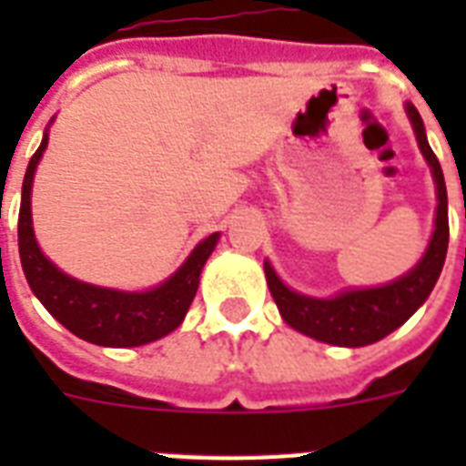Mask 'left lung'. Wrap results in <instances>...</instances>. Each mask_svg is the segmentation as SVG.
<instances>
[{
    "label": "left lung",
    "mask_w": 466,
    "mask_h": 466,
    "mask_svg": "<svg viewBox=\"0 0 466 466\" xmlns=\"http://www.w3.org/2000/svg\"><path fill=\"white\" fill-rule=\"evenodd\" d=\"M406 116L411 120L413 133L419 140L420 155L428 161L435 181V229L428 241L426 254L397 280L377 288H358V290H343L333 298H311L292 290L278 278L268 261H263L266 280H268L270 295L276 299L280 317L285 324L295 331L305 333L309 339L331 343V346L360 348L377 343L384 336H390L394 329L404 324L413 311L419 309L433 292L438 278H441L445 254H448L450 225H448V188L442 176L441 161L428 145L426 127L420 120L416 106L406 104Z\"/></svg>",
    "instance_id": "obj_1"
}]
</instances>
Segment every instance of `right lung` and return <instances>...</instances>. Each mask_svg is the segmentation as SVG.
I'll list each match as a JSON object with an SVG mask.
<instances>
[{
  "label": "right lung",
  "instance_id": "add662e5",
  "mask_svg": "<svg viewBox=\"0 0 466 466\" xmlns=\"http://www.w3.org/2000/svg\"><path fill=\"white\" fill-rule=\"evenodd\" d=\"M46 147L47 130L25 168L18 210V254L33 295L65 329L96 346L135 348L164 339L167 333L181 326L190 302L196 298L200 270L210 258L212 248L218 247L219 232L200 241L176 273L149 290L126 292L76 280L40 251L33 232V176Z\"/></svg>",
  "mask_w": 466,
  "mask_h": 466
}]
</instances>
